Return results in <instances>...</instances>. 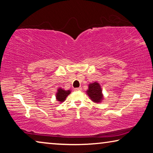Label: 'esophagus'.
<instances>
[{
	"label": "esophagus",
	"instance_id": "34e87169",
	"mask_svg": "<svg viewBox=\"0 0 153 153\" xmlns=\"http://www.w3.org/2000/svg\"><path fill=\"white\" fill-rule=\"evenodd\" d=\"M75 91H80V90H82L81 88H74V89Z\"/></svg>",
	"mask_w": 153,
	"mask_h": 153
}]
</instances>
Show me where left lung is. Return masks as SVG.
I'll return each mask as SVG.
<instances>
[{
	"label": "left lung",
	"instance_id": "8db88e82",
	"mask_svg": "<svg viewBox=\"0 0 153 153\" xmlns=\"http://www.w3.org/2000/svg\"><path fill=\"white\" fill-rule=\"evenodd\" d=\"M86 92L93 102L100 103L103 100L102 90H101L100 84L97 82L90 83L88 86V90Z\"/></svg>",
	"mask_w": 153,
	"mask_h": 153
}]
</instances>
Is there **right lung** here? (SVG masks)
<instances>
[{"label": "right lung", "instance_id": "1", "mask_svg": "<svg viewBox=\"0 0 153 153\" xmlns=\"http://www.w3.org/2000/svg\"><path fill=\"white\" fill-rule=\"evenodd\" d=\"M70 90H64L62 88H59L56 94V100L60 102H63L65 100L66 97L70 94Z\"/></svg>", "mask_w": 153, "mask_h": 153}]
</instances>
